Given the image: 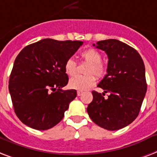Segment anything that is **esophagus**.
I'll return each mask as SVG.
<instances>
[{"mask_svg": "<svg viewBox=\"0 0 157 157\" xmlns=\"http://www.w3.org/2000/svg\"><path fill=\"white\" fill-rule=\"evenodd\" d=\"M82 93H83V92H82V91H81V90H78V91L77 92V95L78 96H81Z\"/></svg>", "mask_w": 157, "mask_h": 157, "instance_id": "obj_1", "label": "esophagus"}]
</instances>
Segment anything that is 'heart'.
Returning <instances> with one entry per match:
<instances>
[{
	"mask_svg": "<svg viewBox=\"0 0 157 157\" xmlns=\"http://www.w3.org/2000/svg\"><path fill=\"white\" fill-rule=\"evenodd\" d=\"M81 57L85 62L88 63L85 73L87 75H78L72 78L69 82V86L73 89L86 90L94 85L96 77H103L106 73V67L101 61V54L94 48H88L81 53ZM64 70L68 76H74L77 72V63L70 58L65 62Z\"/></svg>",
	"mask_w": 157,
	"mask_h": 157,
	"instance_id": "b5f03b06",
	"label": "heart"
}]
</instances>
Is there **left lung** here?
Instances as JSON below:
<instances>
[{"label":"left lung","instance_id":"left-lung-1","mask_svg":"<svg viewBox=\"0 0 157 157\" xmlns=\"http://www.w3.org/2000/svg\"><path fill=\"white\" fill-rule=\"evenodd\" d=\"M93 46L107 55V74L98 83L104 92L92 91L93 99L87 111L98 126L118 130L131 124L139 114L147 87L145 65L134 48L119 40H104ZM106 92L110 95L105 98Z\"/></svg>","mask_w":157,"mask_h":157}]
</instances>
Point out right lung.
<instances>
[{
    "label": "right lung",
    "instance_id": "add662e5",
    "mask_svg": "<svg viewBox=\"0 0 157 157\" xmlns=\"http://www.w3.org/2000/svg\"><path fill=\"white\" fill-rule=\"evenodd\" d=\"M82 43L46 38L27 46L17 56L9 91L14 112L24 124L47 130L63 119L77 96L75 89L62 90L69 81L64 65Z\"/></svg>",
    "mask_w": 157,
    "mask_h": 157
}]
</instances>
